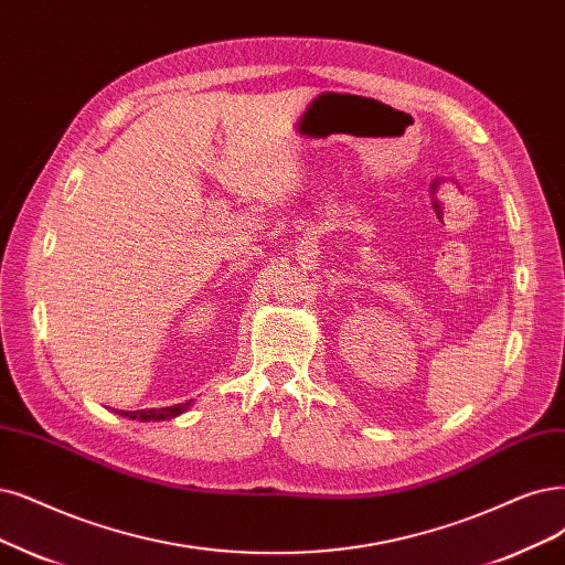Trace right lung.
I'll return each instance as SVG.
<instances>
[{
  "instance_id": "add662e5",
  "label": "right lung",
  "mask_w": 565,
  "mask_h": 565,
  "mask_svg": "<svg viewBox=\"0 0 565 565\" xmlns=\"http://www.w3.org/2000/svg\"><path fill=\"white\" fill-rule=\"evenodd\" d=\"M188 405H191V401L172 405V407H160V409H137V412H122L120 409V414L130 416V419H139V422H162V419H172V416L185 412Z\"/></svg>"
}]
</instances>
